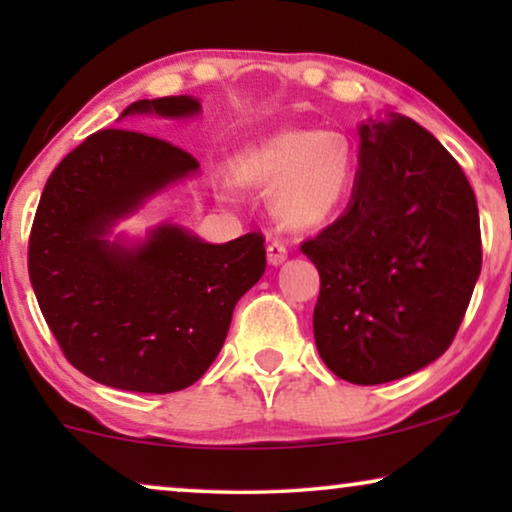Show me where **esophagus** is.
<instances>
[{
  "label": "esophagus",
  "mask_w": 512,
  "mask_h": 512,
  "mask_svg": "<svg viewBox=\"0 0 512 512\" xmlns=\"http://www.w3.org/2000/svg\"><path fill=\"white\" fill-rule=\"evenodd\" d=\"M286 254H289V251H286V247L279 240H272L270 244H268V263L270 265H279V263H284L286 261Z\"/></svg>",
  "instance_id": "esophagus-1"
}]
</instances>
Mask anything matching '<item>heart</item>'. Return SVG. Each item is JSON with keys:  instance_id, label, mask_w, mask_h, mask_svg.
I'll use <instances>...</instances> for the list:
<instances>
[{"instance_id": "heart-1", "label": "heart", "mask_w": 512, "mask_h": 512, "mask_svg": "<svg viewBox=\"0 0 512 512\" xmlns=\"http://www.w3.org/2000/svg\"><path fill=\"white\" fill-rule=\"evenodd\" d=\"M235 177L251 188H275V219L284 228L310 230L345 209L354 188L356 153L338 130L286 128L244 149L235 160Z\"/></svg>"}]
</instances>
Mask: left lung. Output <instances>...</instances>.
I'll return each mask as SVG.
<instances>
[{"label":"left lung","instance_id":"obj_1","mask_svg":"<svg viewBox=\"0 0 512 512\" xmlns=\"http://www.w3.org/2000/svg\"><path fill=\"white\" fill-rule=\"evenodd\" d=\"M359 137L349 207L300 249L321 277L319 356L340 380L382 384L452 345L480 277V216L464 170L412 118H370Z\"/></svg>","mask_w":512,"mask_h":512}]
</instances>
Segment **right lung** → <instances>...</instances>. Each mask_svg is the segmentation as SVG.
Here are the masks:
<instances>
[{
    "label": "right lung",
    "mask_w": 512,
    "mask_h": 512,
    "mask_svg": "<svg viewBox=\"0 0 512 512\" xmlns=\"http://www.w3.org/2000/svg\"><path fill=\"white\" fill-rule=\"evenodd\" d=\"M135 114L188 118L200 102L139 100L121 118ZM198 167L165 139L109 128L48 177L27 270L60 349L90 380L142 394L191 387L221 352L237 300L263 277L261 233L209 244L163 223L146 240H109L118 221Z\"/></svg>",
    "instance_id": "add662e5"
}]
</instances>
